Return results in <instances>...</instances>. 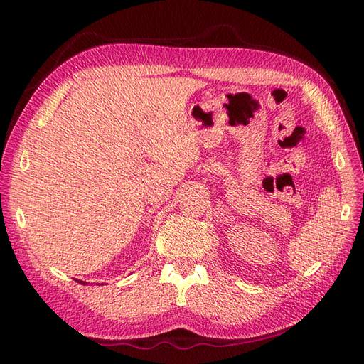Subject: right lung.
Returning a JSON list of instances; mask_svg holds the SVG:
<instances>
[{"mask_svg":"<svg viewBox=\"0 0 364 364\" xmlns=\"http://www.w3.org/2000/svg\"><path fill=\"white\" fill-rule=\"evenodd\" d=\"M80 284H85V282H83V281H80Z\"/></svg>","mask_w":364,"mask_h":364,"instance_id":"1","label":"right lung"}]
</instances>
